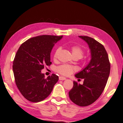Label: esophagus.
Wrapping results in <instances>:
<instances>
[{
    "label": "esophagus",
    "mask_w": 123,
    "mask_h": 123,
    "mask_svg": "<svg viewBox=\"0 0 123 123\" xmlns=\"http://www.w3.org/2000/svg\"><path fill=\"white\" fill-rule=\"evenodd\" d=\"M59 80H66V78L63 77V76H59Z\"/></svg>",
    "instance_id": "obj_1"
}]
</instances>
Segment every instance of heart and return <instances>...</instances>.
<instances>
[{"mask_svg": "<svg viewBox=\"0 0 123 123\" xmlns=\"http://www.w3.org/2000/svg\"><path fill=\"white\" fill-rule=\"evenodd\" d=\"M60 50H61V48L60 47L57 48L56 49L54 55H53V58L55 59L57 57V55L60 51ZM71 50L72 55H73L74 57H76L78 59L82 58V57L83 55V53H84V51L82 49V48L78 45L72 46L71 47ZM56 71L60 74L63 75L68 76L75 71V68L71 66V65L62 64L56 68Z\"/></svg>", "mask_w": 123, "mask_h": 123, "instance_id": "heart-1", "label": "heart"}]
</instances>
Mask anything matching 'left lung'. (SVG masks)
Listing matches in <instances>:
<instances>
[{"mask_svg":"<svg viewBox=\"0 0 123 123\" xmlns=\"http://www.w3.org/2000/svg\"><path fill=\"white\" fill-rule=\"evenodd\" d=\"M79 37L89 45L91 59L83 70L75 75L77 78L83 79V85L74 81L68 94L74 103L86 106L94 102L101 95L109 78L111 64L108 53L101 44L87 36Z\"/></svg>","mask_w":123,"mask_h":123,"instance_id":"left-lung-1","label":"left lung"}]
</instances>
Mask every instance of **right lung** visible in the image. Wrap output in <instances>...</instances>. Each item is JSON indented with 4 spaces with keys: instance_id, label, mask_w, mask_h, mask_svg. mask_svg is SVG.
I'll return each mask as SVG.
<instances>
[{
    "instance_id": "obj_1",
    "label": "right lung",
    "mask_w": 123,
    "mask_h": 123,
    "mask_svg": "<svg viewBox=\"0 0 123 123\" xmlns=\"http://www.w3.org/2000/svg\"><path fill=\"white\" fill-rule=\"evenodd\" d=\"M63 36L43 35L33 37L20 46L13 62L12 70L17 87L29 101H43L51 93L59 80L53 74L45 78L41 70L50 66V52Z\"/></svg>"
}]
</instances>
